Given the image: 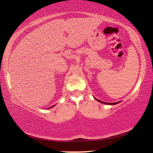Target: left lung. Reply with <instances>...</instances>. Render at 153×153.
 <instances>
[{"label":"left lung","mask_w":153,"mask_h":153,"mask_svg":"<svg viewBox=\"0 0 153 153\" xmlns=\"http://www.w3.org/2000/svg\"><path fill=\"white\" fill-rule=\"evenodd\" d=\"M97 101H99L100 102H102V103H104V104H111V105H114V104H116L119 103L120 102H114V103H107V102H102V101H100L99 100H97Z\"/></svg>","instance_id":"1"}]
</instances>
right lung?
Segmentation results:
<instances>
[{"instance_id": "1", "label": "right lung", "mask_w": 153, "mask_h": 153, "mask_svg": "<svg viewBox=\"0 0 153 153\" xmlns=\"http://www.w3.org/2000/svg\"><path fill=\"white\" fill-rule=\"evenodd\" d=\"M51 107H53V106H51Z\"/></svg>"}]
</instances>
